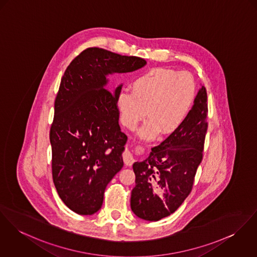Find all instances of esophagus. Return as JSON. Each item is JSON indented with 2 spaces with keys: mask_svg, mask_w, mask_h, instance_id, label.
Returning <instances> with one entry per match:
<instances>
[{
  "mask_svg": "<svg viewBox=\"0 0 257 257\" xmlns=\"http://www.w3.org/2000/svg\"><path fill=\"white\" fill-rule=\"evenodd\" d=\"M145 153V148L142 146H137L134 150L127 148L123 153V161L127 166H130L134 162V156L135 155H143Z\"/></svg>",
  "mask_w": 257,
  "mask_h": 257,
  "instance_id": "34e87169",
  "label": "esophagus"
}]
</instances>
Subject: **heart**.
Here are the masks:
<instances>
[{"instance_id": "b5f03b06", "label": "heart", "mask_w": 257, "mask_h": 257, "mask_svg": "<svg viewBox=\"0 0 257 257\" xmlns=\"http://www.w3.org/2000/svg\"><path fill=\"white\" fill-rule=\"evenodd\" d=\"M133 91L122 90L117 107L122 124L134 130L147 115L149 121L139 131L144 139L166 137L184 124L197 96L194 78L187 72L152 68L132 83Z\"/></svg>"}]
</instances>
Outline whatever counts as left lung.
<instances>
[{
  "instance_id": "1",
  "label": "left lung",
  "mask_w": 257,
  "mask_h": 257,
  "mask_svg": "<svg viewBox=\"0 0 257 257\" xmlns=\"http://www.w3.org/2000/svg\"><path fill=\"white\" fill-rule=\"evenodd\" d=\"M207 114V93L202 86L184 124L154 147L146 160L133 164L136 186L131 193V208L139 218L158 221L167 217L190 195L202 160Z\"/></svg>"
}]
</instances>
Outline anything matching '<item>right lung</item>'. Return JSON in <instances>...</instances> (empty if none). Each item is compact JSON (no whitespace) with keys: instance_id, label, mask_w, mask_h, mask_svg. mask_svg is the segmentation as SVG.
I'll return each mask as SVG.
<instances>
[{"instance_id":"obj_1","label":"right lung","mask_w":257,"mask_h":257,"mask_svg":"<svg viewBox=\"0 0 257 257\" xmlns=\"http://www.w3.org/2000/svg\"><path fill=\"white\" fill-rule=\"evenodd\" d=\"M146 63L94 47L80 53L64 71L50 129L52 173L59 198L78 214L99 210L107 184L123 167L127 136L118 124L121 86L112 93L104 87L105 76Z\"/></svg>"}]
</instances>
